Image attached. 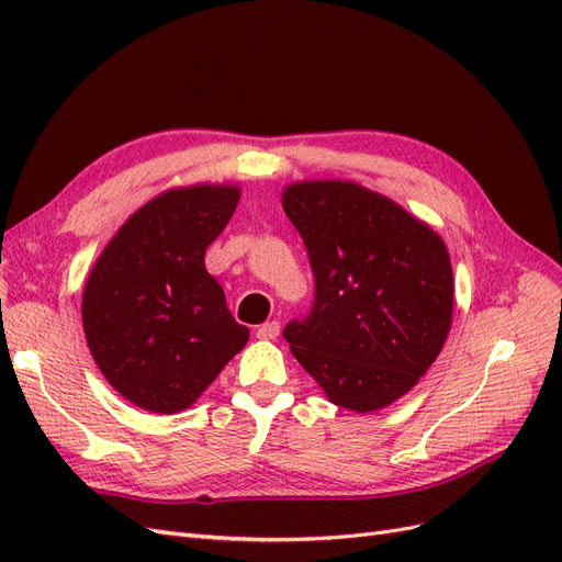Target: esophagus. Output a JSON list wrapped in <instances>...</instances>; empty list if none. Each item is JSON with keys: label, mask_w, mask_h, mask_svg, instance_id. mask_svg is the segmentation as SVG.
Returning a JSON list of instances; mask_svg holds the SVG:
<instances>
[{"label": "esophagus", "mask_w": 562, "mask_h": 562, "mask_svg": "<svg viewBox=\"0 0 562 562\" xmlns=\"http://www.w3.org/2000/svg\"><path fill=\"white\" fill-rule=\"evenodd\" d=\"M279 333H281L279 321H267V323H262L255 335H258V339H277Z\"/></svg>", "instance_id": "34e87169"}]
</instances>
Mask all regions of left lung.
<instances>
[{
	"mask_svg": "<svg viewBox=\"0 0 562 562\" xmlns=\"http://www.w3.org/2000/svg\"><path fill=\"white\" fill-rule=\"evenodd\" d=\"M283 211L307 246L314 304L283 328L328 401L372 413L411 391L446 345L452 265L443 239L359 182L288 184Z\"/></svg>",
	"mask_w": 562,
	"mask_h": 562,
	"instance_id": "left-lung-1",
	"label": "left lung"
}]
</instances>
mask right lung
Instances as JSON below:
<instances>
[{
	"instance_id": "obj_1",
	"label": "right lung",
	"mask_w": 562,
	"mask_h": 562,
	"mask_svg": "<svg viewBox=\"0 0 562 562\" xmlns=\"http://www.w3.org/2000/svg\"><path fill=\"white\" fill-rule=\"evenodd\" d=\"M241 190L192 184L135 211L83 285L81 321L105 380L133 405L173 415L190 407L248 342L203 265Z\"/></svg>"
}]
</instances>
